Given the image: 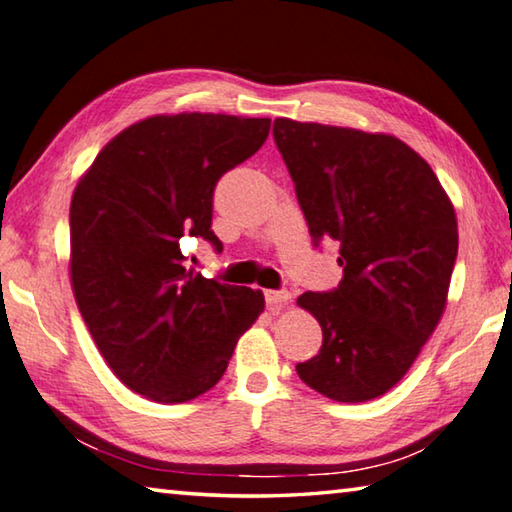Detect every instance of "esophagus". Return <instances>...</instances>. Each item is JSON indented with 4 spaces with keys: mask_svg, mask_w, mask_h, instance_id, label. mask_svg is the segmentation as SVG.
<instances>
[{
    "mask_svg": "<svg viewBox=\"0 0 512 512\" xmlns=\"http://www.w3.org/2000/svg\"><path fill=\"white\" fill-rule=\"evenodd\" d=\"M264 297H266V304H268V309L271 311H282L284 306L291 302V291H264Z\"/></svg>",
    "mask_w": 512,
    "mask_h": 512,
    "instance_id": "34e87169",
    "label": "esophagus"
}]
</instances>
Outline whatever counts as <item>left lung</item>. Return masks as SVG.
I'll list each match as a JSON object with an SVG mask.
<instances>
[{
  "label": "left lung",
  "mask_w": 512,
  "mask_h": 512,
  "mask_svg": "<svg viewBox=\"0 0 512 512\" xmlns=\"http://www.w3.org/2000/svg\"><path fill=\"white\" fill-rule=\"evenodd\" d=\"M273 136L311 237L340 244L336 291L297 297L322 327L320 353L297 376L331 401H371L407 374L445 311L454 206L396 136L291 118H275Z\"/></svg>",
  "instance_id": "left-lung-1"
}]
</instances>
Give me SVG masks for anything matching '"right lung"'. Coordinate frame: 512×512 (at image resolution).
<instances>
[{
	"instance_id": "right-lung-1",
	"label": "right lung",
	"mask_w": 512,
	"mask_h": 512,
	"mask_svg": "<svg viewBox=\"0 0 512 512\" xmlns=\"http://www.w3.org/2000/svg\"><path fill=\"white\" fill-rule=\"evenodd\" d=\"M271 118L159 114L102 147L71 197V288L100 356L154 403L215 387L264 293L185 268L183 237L221 246L212 192L264 145Z\"/></svg>"
}]
</instances>
